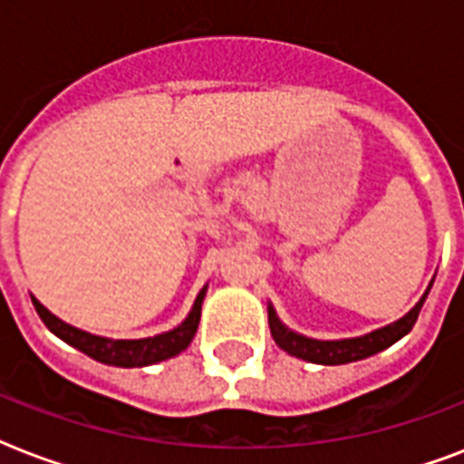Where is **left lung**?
<instances>
[{
    "label": "left lung",
    "mask_w": 464,
    "mask_h": 464,
    "mask_svg": "<svg viewBox=\"0 0 464 464\" xmlns=\"http://www.w3.org/2000/svg\"><path fill=\"white\" fill-rule=\"evenodd\" d=\"M429 291H426L421 301H419L414 308L407 313L404 317H400L397 323L382 327V330H375L371 334H363V337L353 339H337V342H323V339H310L304 334H296V332L286 330L279 317L275 315V308H269V330H272V337L284 352L296 356V359L310 361V363H324V366H339V363H352V361H361L366 356H373V353L388 349L390 344H395L397 339H402L407 332L414 327L419 317V310L424 305Z\"/></svg>",
    "instance_id": "1"
}]
</instances>
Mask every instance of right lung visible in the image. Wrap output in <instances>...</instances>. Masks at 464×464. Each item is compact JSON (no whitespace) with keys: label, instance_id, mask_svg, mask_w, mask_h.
<instances>
[{"label":"right lung","instance_id":"add662e5","mask_svg":"<svg viewBox=\"0 0 464 464\" xmlns=\"http://www.w3.org/2000/svg\"><path fill=\"white\" fill-rule=\"evenodd\" d=\"M202 294L197 296L195 305H192V313L188 315V320L182 324H178L175 330L163 332V334H156V337L147 339H105L96 337V334H89V332L76 330L72 324L62 323L60 317H54L45 305L33 298V305L38 310L40 320L45 323V327L50 332H54L57 337L64 339L67 344L76 346L79 352H83L91 359L101 361V363H108V366H122V368H140V366H151V363H159V361L173 359L182 349H188V344L192 342L197 332V324H199V313H202Z\"/></svg>","mask_w":464,"mask_h":464}]
</instances>
